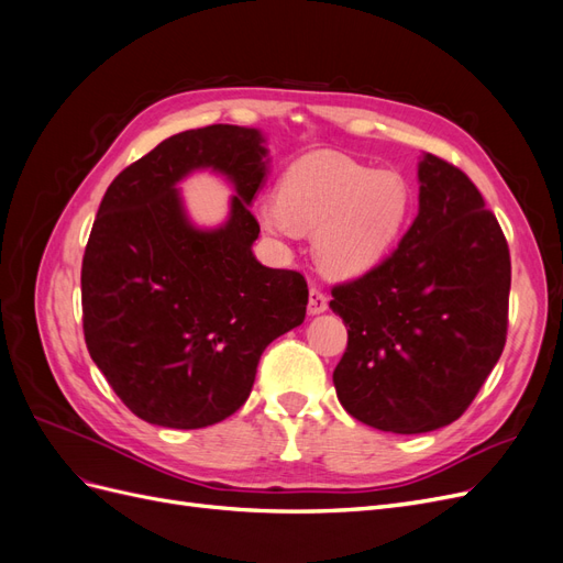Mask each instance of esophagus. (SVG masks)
I'll return each mask as SVG.
<instances>
[{"label": "esophagus", "mask_w": 563, "mask_h": 563, "mask_svg": "<svg viewBox=\"0 0 563 563\" xmlns=\"http://www.w3.org/2000/svg\"><path fill=\"white\" fill-rule=\"evenodd\" d=\"M329 310V296L321 291V288L312 286L310 288V300H308V312L310 314H321Z\"/></svg>", "instance_id": "obj_1"}]
</instances>
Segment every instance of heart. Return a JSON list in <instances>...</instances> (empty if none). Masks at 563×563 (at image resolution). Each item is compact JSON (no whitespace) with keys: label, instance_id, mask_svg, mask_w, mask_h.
Wrapping results in <instances>:
<instances>
[{"label":"heart","instance_id":"obj_1","mask_svg":"<svg viewBox=\"0 0 563 563\" xmlns=\"http://www.w3.org/2000/svg\"><path fill=\"white\" fill-rule=\"evenodd\" d=\"M411 197L395 172H373L335 152H312L288 168L279 197L261 201L263 228L294 236L317 228L314 253L335 277L371 269L397 242Z\"/></svg>","mask_w":563,"mask_h":563}]
</instances>
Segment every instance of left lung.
I'll return each instance as SVG.
<instances>
[{"label":"left lung","instance_id":"obj_1","mask_svg":"<svg viewBox=\"0 0 563 563\" xmlns=\"http://www.w3.org/2000/svg\"><path fill=\"white\" fill-rule=\"evenodd\" d=\"M418 216L360 279L333 286L347 327L333 371L345 411L371 428L422 434L467 411L507 338L512 265L496 216L457 166L424 155Z\"/></svg>","mask_w":563,"mask_h":563}]
</instances>
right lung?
Instances as JSON below:
<instances>
[{"instance_id": "1", "label": "right lung", "mask_w": 563, "mask_h": 563, "mask_svg": "<svg viewBox=\"0 0 563 563\" xmlns=\"http://www.w3.org/2000/svg\"><path fill=\"white\" fill-rule=\"evenodd\" d=\"M261 131L213 124L172 135L126 166L100 201L81 261L84 340L129 411L197 430L232 416L261 354L300 327L308 282L251 251V201L267 176ZM213 167L235 185L231 218L195 229L175 185Z\"/></svg>"}]
</instances>
